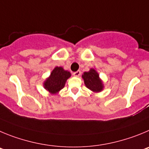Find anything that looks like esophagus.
Returning a JSON list of instances; mask_svg holds the SVG:
<instances>
[{
	"label": "esophagus",
	"instance_id": "34e87169",
	"mask_svg": "<svg viewBox=\"0 0 149 149\" xmlns=\"http://www.w3.org/2000/svg\"><path fill=\"white\" fill-rule=\"evenodd\" d=\"M80 75H81V71H79V70H78V71H76L73 73V76H76V77H79Z\"/></svg>",
	"mask_w": 149,
	"mask_h": 149
}]
</instances>
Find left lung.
<instances>
[{
  "instance_id": "1",
  "label": "left lung",
  "mask_w": 149,
  "mask_h": 149,
  "mask_svg": "<svg viewBox=\"0 0 149 149\" xmlns=\"http://www.w3.org/2000/svg\"><path fill=\"white\" fill-rule=\"evenodd\" d=\"M85 86L93 93H100L104 88L103 81L100 78V74L93 68L88 72H84L81 76Z\"/></svg>"
}]
</instances>
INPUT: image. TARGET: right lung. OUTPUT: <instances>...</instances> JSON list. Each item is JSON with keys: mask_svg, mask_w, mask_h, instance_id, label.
I'll list each match as a JSON object with an SVG mask.
<instances>
[{"mask_svg": "<svg viewBox=\"0 0 149 149\" xmlns=\"http://www.w3.org/2000/svg\"><path fill=\"white\" fill-rule=\"evenodd\" d=\"M70 76L71 73L65 70L62 67H56L49 77L44 81L43 85L50 94H56L65 87L67 80Z\"/></svg>", "mask_w": 149, "mask_h": 149, "instance_id": "obj_1", "label": "right lung"}]
</instances>
